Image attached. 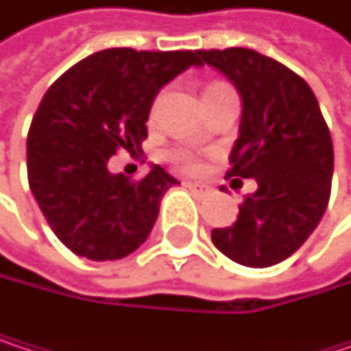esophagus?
Instances as JSON below:
<instances>
[{
    "label": "esophagus",
    "mask_w": 351,
    "mask_h": 351,
    "mask_svg": "<svg viewBox=\"0 0 351 351\" xmlns=\"http://www.w3.org/2000/svg\"><path fill=\"white\" fill-rule=\"evenodd\" d=\"M186 186H188L196 196H206V194L210 192V188L204 186V184H200V182H186Z\"/></svg>",
    "instance_id": "esophagus-1"
}]
</instances>
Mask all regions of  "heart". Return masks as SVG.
Instances as JSON below:
<instances>
[{
	"instance_id": "1",
	"label": "heart",
	"mask_w": 351,
	"mask_h": 351,
	"mask_svg": "<svg viewBox=\"0 0 351 351\" xmlns=\"http://www.w3.org/2000/svg\"><path fill=\"white\" fill-rule=\"evenodd\" d=\"M219 88H227V86H223V84H215V86H210V88L206 89V91H210V89H219ZM169 159L180 167V169H184V171H196L198 167H200V161H198V157L194 155V153H190V151H173L171 155H169Z\"/></svg>"
}]
</instances>
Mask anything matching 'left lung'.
Instances as JSON below:
<instances>
[{
    "instance_id": "left-lung-1",
    "label": "left lung",
    "mask_w": 351,
    "mask_h": 351,
    "mask_svg": "<svg viewBox=\"0 0 351 351\" xmlns=\"http://www.w3.org/2000/svg\"><path fill=\"white\" fill-rule=\"evenodd\" d=\"M237 88L243 112L227 178H254L233 227L213 229L215 247L247 267L290 258L325 215L333 143L308 84L252 49L196 51Z\"/></svg>"
}]
</instances>
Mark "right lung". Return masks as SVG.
Segmentation results:
<instances>
[{
  "label": "right lung",
  "mask_w": 351,
  "mask_h": 351,
  "mask_svg": "<svg viewBox=\"0 0 351 351\" xmlns=\"http://www.w3.org/2000/svg\"><path fill=\"white\" fill-rule=\"evenodd\" d=\"M192 65H202L196 51L106 49L45 93L28 130V184L75 256L122 260L147 241L163 194L180 182L159 165L130 182L110 173L108 161L118 149L143 153L155 95Z\"/></svg>",
  "instance_id": "right-lung-1"
}]
</instances>
